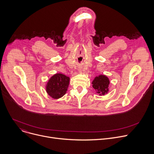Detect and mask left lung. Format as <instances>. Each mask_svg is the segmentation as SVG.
<instances>
[{"label": "left lung", "instance_id": "left-lung-1", "mask_svg": "<svg viewBox=\"0 0 154 154\" xmlns=\"http://www.w3.org/2000/svg\"><path fill=\"white\" fill-rule=\"evenodd\" d=\"M93 87L99 95H105L108 91L109 79L104 75L96 77L92 82Z\"/></svg>", "mask_w": 154, "mask_h": 154}]
</instances>
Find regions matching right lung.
Segmentation results:
<instances>
[{
    "label": "right lung",
    "instance_id": "obj_1",
    "mask_svg": "<svg viewBox=\"0 0 154 154\" xmlns=\"http://www.w3.org/2000/svg\"><path fill=\"white\" fill-rule=\"evenodd\" d=\"M69 83V77L62 74L54 75L48 81L46 91L54 99H59L66 93Z\"/></svg>",
    "mask_w": 154,
    "mask_h": 154
}]
</instances>
